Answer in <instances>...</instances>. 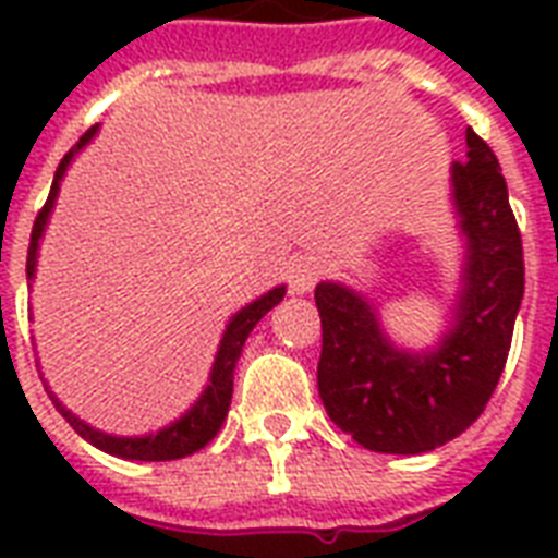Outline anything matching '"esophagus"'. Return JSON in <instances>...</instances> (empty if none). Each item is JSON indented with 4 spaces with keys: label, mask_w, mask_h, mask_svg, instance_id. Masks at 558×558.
I'll list each match as a JSON object with an SVG mask.
<instances>
[{
    "label": "esophagus",
    "mask_w": 558,
    "mask_h": 558,
    "mask_svg": "<svg viewBox=\"0 0 558 558\" xmlns=\"http://www.w3.org/2000/svg\"><path fill=\"white\" fill-rule=\"evenodd\" d=\"M318 275H322V266H318L315 257H306L304 254V257H295V260L289 263V287H292V292H298V295L310 292V289L315 287Z\"/></svg>",
    "instance_id": "34e87169"
}]
</instances>
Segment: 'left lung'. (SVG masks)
Listing matches in <instances>:
<instances>
[{
    "instance_id": "1",
    "label": "left lung",
    "mask_w": 558,
    "mask_h": 558,
    "mask_svg": "<svg viewBox=\"0 0 558 558\" xmlns=\"http://www.w3.org/2000/svg\"><path fill=\"white\" fill-rule=\"evenodd\" d=\"M466 161L451 165V196L466 236V266L451 330L434 350L408 353L381 332L376 310L341 283H318V393L359 446L420 454L484 414L510 353L524 298V252L501 165L469 126Z\"/></svg>"
}]
</instances>
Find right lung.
I'll return each mask as SVG.
<instances>
[{
	"instance_id": "right-lung-1",
	"label": "right lung",
	"mask_w": 558,
	"mask_h": 558,
	"mask_svg": "<svg viewBox=\"0 0 558 558\" xmlns=\"http://www.w3.org/2000/svg\"><path fill=\"white\" fill-rule=\"evenodd\" d=\"M95 133H98V124L81 135V142L65 153L63 161H60V168H57L46 205H43V210H39L37 219H34V228H31L28 263H25L28 280L34 278V269H37L39 236H43V231H46L48 214H51V208H54L57 191H60V179H63L69 161L74 159V153L81 150V147H86ZM283 295H287V287L271 289V292L257 298L254 304L243 306V310L228 322L226 332H222V341H219L217 359H214V367H210L208 388L202 390V397L196 399V405H193L185 416H179L177 423H170L168 428H161V432L147 434V437H112V434H104L98 432V428L86 425L81 416H74L72 411H69V408L54 397V393H51V402H54L57 411L65 416V423L72 425L83 440H89L95 449L107 451V454H116V458H124V460L187 458V454H193V451H199L202 446H208V442L217 437L219 428H222V423H226L228 405H231V390H234V365H236V359H240V353H243L245 339H248V332L254 330V324L260 322L271 306L283 301Z\"/></svg>"
}]
</instances>
